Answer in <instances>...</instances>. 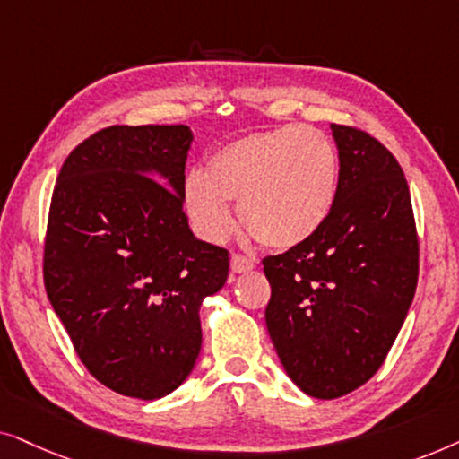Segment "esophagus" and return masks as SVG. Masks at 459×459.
<instances>
[{
    "mask_svg": "<svg viewBox=\"0 0 459 459\" xmlns=\"http://www.w3.org/2000/svg\"><path fill=\"white\" fill-rule=\"evenodd\" d=\"M230 268H233V273H247L255 268V262L243 254H233V258H230Z\"/></svg>",
    "mask_w": 459,
    "mask_h": 459,
    "instance_id": "esophagus-1",
    "label": "esophagus"
}]
</instances>
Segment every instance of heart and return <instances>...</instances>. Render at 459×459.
Wrapping results in <instances>:
<instances>
[{
  "label": "heart",
  "instance_id": "b5f03b06",
  "mask_svg": "<svg viewBox=\"0 0 459 459\" xmlns=\"http://www.w3.org/2000/svg\"><path fill=\"white\" fill-rule=\"evenodd\" d=\"M338 151L325 134L281 126L220 146L205 174L186 178L185 199L207 239L222 241L235 226L229 201H239L246 230L262 246L290 249L325 224L338 193Z\"/></svg>",
  "mask_w": 459,
  "mask_h": 459
}]
</instances>
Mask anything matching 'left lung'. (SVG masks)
<instances>
[{
    "label": "left lung",
    "instance_id": "8db88e82",
    "mask_svg": "<svg viewBox=\"0 0 459 459\" xmlns=\"http://www.w3.org/2000/svg\"><path fill=\"white\" fill-rule=\"evenodd\" d=\"M340 176L333 210L300 246L262 260L266 327L287 376L315 399H338L386 361L411 307L420 239L393 152L332 124Z\"/></svg>",
    "mask_w": 459,
    "mask_h": 459
}]
</instances>
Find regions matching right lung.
I'll return each mask as SVG.
<instances>
[{
  "mask_svg": "<svg viewBox=\"0 0 459 459\" xmlns=\"http://www.w3.org/2000/svg\"><path fill=\"white\" fill-rule=\"evenodd\" d=\"M191 140L182 124L102 127L69 152L52 193L48 298L85 369L132 399H161L186 380L201 300L229 277V249L188 229Z\"/></svg>",
  "mask_w": 459,
  "mask_h": 459,
  "instance_id": "right-lung-1",
  "label": "right lung"
}]
</instances>
